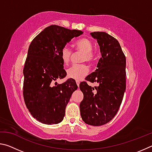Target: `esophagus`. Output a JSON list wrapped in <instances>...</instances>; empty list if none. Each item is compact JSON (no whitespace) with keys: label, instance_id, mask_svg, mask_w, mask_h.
Instances as JSON below:
<instances>
[{"label":"esophagus","instance_id":"obj_1","mask_svg":"<svg viewBox=\"0 0 152 152\" xmlns=\"http://www.w3.org/2000/svg\"><path fill=\"white\" fill-rule=\"evenodd\" d=\"M76 84H77V86H78L79 87V85H80V82H79L78 80H76Z\"/></svg>","mask_w":152,"mask_h":152}]
</instances>
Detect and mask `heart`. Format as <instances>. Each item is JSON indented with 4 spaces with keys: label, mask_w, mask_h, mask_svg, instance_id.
Listing matches in <instances>:
<instances>
[{
    "label": "heart",
    "mask_w": 152,
    "mask_h": 152,
    "mask_svg": "<svg viewBox=\"0 0 152 152\" xmlns=\"http://www.w3.org/2000/svg\"><path fill=\"white\" fill-rule=\"evenodd\" d=\"M76 50L83 53L82 61H86L88 64H92L96 58V56L92 51L93 44L91 40L83 38L77 41L75 43ZM72 50L68 46H64L60 51V56L64 64H68L72 56ZM88 68L85 65H74L67 70V76L68 78L80 80L88 74Z\"/></svg>",
    "instance_id": "1"
}]
</instances>
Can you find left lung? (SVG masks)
I'll use <instances>...</instances> for the list:
<instances>
[{
    "label": "left lung",
    "instance_id": "1",
    "mask_svg": "<svg viewBox=\"0 0 152 152\" xmlns=\"http://www.w3.org/2000/svg\"><path fill=\"white\" fill-rule=\"evenodd\" d=\"M96 39L101 58L94 72L86 76L99 86L80 84L84 99L80 104L82 120L86 124L101 126L109 123L116 115L123 101L126 88V58L118 41L105 32H92Z\"/></svg>",
    "mask_w": 152,
    "mask_h": 152
}]
</instances>
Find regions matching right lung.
<instances>
[{
	"instance_id": "add662e5",
	"label": "right lung",
	"mask_w": 152,
	"mask_h": 152,
	"mask_svg": "<svg viewBox=\"0 0 152 152\" xmlns=\"http://www.w3.org/2000/svg\"><path fill=\"white\" fill-rule=\"evenodd\" d=\"M82 34V31L50 25L29 45L23 69L24 101L31 115L43 124L62 121L67 104L78 88L72 79L56 86L51 82L66 76L60 56L61 48Z\"/></svg>"
}]
</instances>
